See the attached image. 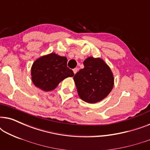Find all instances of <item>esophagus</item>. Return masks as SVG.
Returning a JSON list of instances; mask_svg holds the SVG:
<instances>
[{"label": "esophagus", "instance_id": "esophagus-1", "mask_svg": "<svg viewBox=\"0 0 150 150\" xmlns=\"http://www.w3.org/2000/svg\"><path fill=\"white\" fill-rule=\"evenodd\" d=\"M73 71H74V74H76V73L78 71V69L77 68H74L73 69Z\"/></svg>", "mask_w": 150, "mask_h": 150}]
</instances>
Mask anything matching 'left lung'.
<instances>
[{
    "instance_id": "obj_1",
    "label": "left lung",
    "mask_w": 150,
    "mask_h": 150,
    "mask_svg": "<svg viewBox=\"0 0 150 150\" xmlns=\"http://www.w3.org/2000/svg\"><path fill=\"white\" fill-rule=\"evenodd\" d=\"M84 68L74 76L79 97L86 102L94 104L101 101L111 91L114 84L110 67L100 58L88 57Z\"/></svg>"
}]
</instances>
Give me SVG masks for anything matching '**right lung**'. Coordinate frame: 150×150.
Returning a JSON list of instances; mask_svg holds the SVG:
<instances>
[{
	"label": "right lung",
	"mask_w": 150,
	"mask_h": 150,
	"mask_svg": "<svg viewBox=\"0 0 150 150\" xmlns=\"http://www.w3.org/2000/svg\"><path fill=\"white\" fill-rule=\"evenodd\" d=\"M67 59L55 53L45 55L35 61L31 67L33 83L43 91H49L57 87L65 78L74 74L67 66Z\"/></svg>",
	"instance_id": "obj_1"
}]
</instances>
